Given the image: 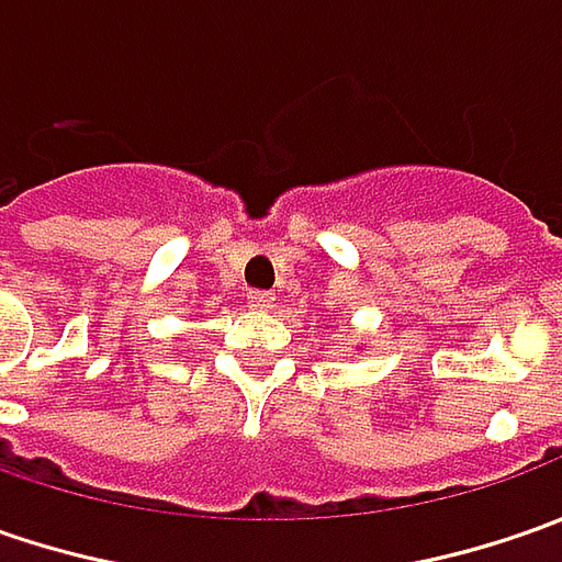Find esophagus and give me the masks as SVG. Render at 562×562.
Segmentation results:
<instances>
[{"instance_id": "1", "label": "esophagus", "mask_w": 562, "mask_h": 562, "mask_svg": "<svg viewBox=\"0 0 562 562\" xmlns=\"http://www.w3.org/2000/svg\"><path fill=\"white\" fill-rule=\"evenodd\" d=\"M247 303L252 310H259V313H269L271 306H274V293L269 291H249L247 293Z\"/></svg>"}]
</instances>
